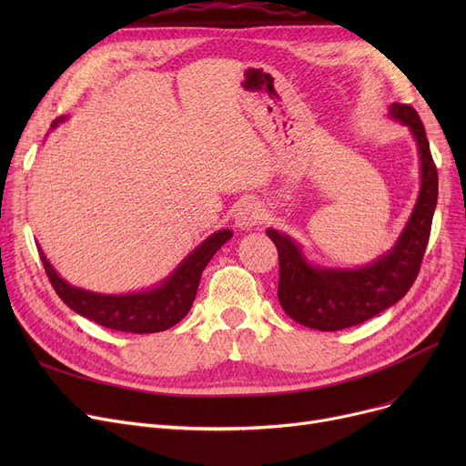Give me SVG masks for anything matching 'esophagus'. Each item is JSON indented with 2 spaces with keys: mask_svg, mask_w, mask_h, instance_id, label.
Returning <instances> with one entry per match:
<instances>
[{
  "mask_svg": "<svg viewBox=\"0 0 466 466\" xmlns=\"http://www.w3.org/2000/svg\"><path fill=\"white\" fill-rule=\"evenodd\" d=\"M260 218H262L260 204H257L255 200H248L239 206L236 213V225L239 228H253L260 223Z\"/></svg>",
  "mask_w": 466,
  "mask_h": 466,
  "instance_id": "obj_1",
  "label": "esophagus"
}]
</instances>
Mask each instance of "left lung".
<instances>
[{"label": "left lung", "instance_id": "8db88e82", "mask_svg": "<svg viewBox=\"0 0 466 466\" xmlns=\"http://www.w3.org/2000/svg\"><path fill=\"white\" fill-rule=\"evenodd\" d=\"M390 115L410 127L421 158L420 198L393 251L357 270H323L309 266L290 238L276 230L266 232L279 257V304L290 319L304 327L332 332L369 321L397 304L421 270L438 198V171L418 111L393 104Z\"/></svg>", "mask_w": 466, "mask_h": 466}]
</instances>
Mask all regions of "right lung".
<instances>
[{"label": "right lung", "mask_w": 466, "mask_h": 466, "mask_svg": "<svg viewBox=\"0 0 466 466\" xmlns=\"http://www.w3.org/2000/svg\"><path fill=\"white\" fill-rule=\"evenodd\" d=\"M60 118L53 122L56 127ZM232 238L230 230H220L209 236L200 248H196L190 257L181 262V266L169 279L160 287L139 292V295H96V292L76 289L67 285L48 264L46 257L39 249V257L56 295L69 306L73 311L86 317V319L102 325L111 330L134 332V334H151L160 332L177 325L192 308L198 290L204 268L218 248Z\"/></svg>", "instance_id": "1"}]
</instances>
